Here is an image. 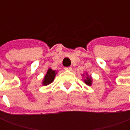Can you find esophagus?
Masks as SVG:
<instances>
[{
    "label": "esophagus",
    "instance_id": "esophagus-1",
    "mask_svg": "<svg viewBox=\"0 0 130 130\" xmlns=\"http://www.w3.org/2000/svg\"><path fill=\"white\" fill-rule=\"evenodd\" d=\"M65 70L71 71L72 70V68H71V67H67V68H65Z\"/></svg>",
    "mask_w": 130,
    "mask_h": 130
}]
</instances>
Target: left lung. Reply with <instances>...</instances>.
Wrapping results in <instances>:
<instances>
[{
  "instance_id": "left-lung-1",
  "label": "left lung",
  "mask_w": 130,
  "mask_h": 130,
  "mask_svg": "<svg viewBox=\"0 0 130 130\" xmlns=\"http://www.w3.org/2000/svg\"><path fill=\"white\" fill-rule=\"evenodd\" d=\"M84 76V74H83V76ZM84 82L88 86H91L92 85V78H91V76H89L88 75V74H86V79L84 80Z\"/></svg>"
}]
</instances>
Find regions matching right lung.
Instances as JSON below:
<instances>
[{
    "label": "right lung",
    "mask_w": 130,
    "mask_h": 130,
    "mask_svg": "<svg viewBox=\"0 0 130 130\" xmlns=\"http://www.w3.org/2000/svg\"><path fill=\"white\" fill-rule=\"evenodd\" d=\"M56 72L55 70H53L51 68H48L47 72L45 76L44 77V80L42 82V84L44 86H46V85L50 84L51 83L53 82V81L55 79V76L56 74Z\"/></svg>",
    "instance_id": "right-lung-1"
}]
</instances>
